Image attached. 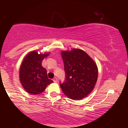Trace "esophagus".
<instances>
[{
    "label": "esophagus",
    "mask_w": 128,
    "mask_h": 128,
    "mask_svg": "<svg viewBox=\"0 0 128 128\" xmlns=\"http://www.w3.org/2000/svg\"><path fill=\"white\" fill-rule=\"evenodd\" d=\"M53 80H54V82H56L57 80H58V79H57V78L56 77L54 78V79H53Z\"/></svg>",
    "instance_id": "1"
}]
</instances>
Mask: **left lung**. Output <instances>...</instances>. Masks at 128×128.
<instances>
[{"label": "left lung", "mask_w": 128, "mask_h": 128, "mask_svg": "<svg viewBox=\"0 0 128 128\" xmlns=\"http://www.w3.org/2000/svg\"><path fill=\"white\" fill-rule=\"evenodd\" d=\"M66 80L60 86L66 96L81 100L92 92L98 80V69L93 60L81 49L61 52Z\"/></svg>", "instance_id": "1"}]
</instances>
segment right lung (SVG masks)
Masks as SVG:
<instances>
[{
    "instance_id": "1",
    "label": "right lung",
    "mask_w": 128,
    "mask_h": 128,
    "mask_svg": "<svg viewBox=\"0 0 128 128\" xmlns=\"http://www.w3.org/2000/svg\"><path fill=\"white\" fill-rule=\"evenodd\" d=\"M49 53L38 54L36 50L24 57L20 68V80L23 88L31 94L42 92L47 86L53 82L48 77L47 70L42 66L43 59Z\"/></svg>"
}]
</instances>
